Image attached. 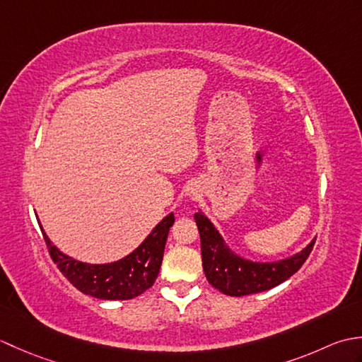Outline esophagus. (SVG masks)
<instances>
[{
	"label": "esophagus",
	"mask_w": 362,
	"mask_h": 362,
	"mask_svg": "<svg viewBox=\"0 0 362 362\" xmlns=\"http://www.w3.org/2000/svg\"><path fill=\"white\" fill-rule=\"evenodd\" d=\"M188 194H189V196H194V194H196V189H194V188H189V189H188Z\"/></svg>",
	"instance_id": "34e87169"
}]
</instances>
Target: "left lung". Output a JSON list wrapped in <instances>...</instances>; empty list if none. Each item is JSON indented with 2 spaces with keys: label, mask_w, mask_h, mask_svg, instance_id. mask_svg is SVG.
Returning <instances> with one entry per match:
<instances>
[{
  "label": "left lung",
  "mask_w": 362,
  "mask_h": 362,
  "mask_svg": "<svg viewBox=\"0 0 362 362\" xmlns=\"http://www.w3.org/2000/svg\"><path fill=\"white\" fill-rule=\"evenodd\" d=\"M201 235L202 266L206 280L222 294L241 297L279 286L303 266L313 250V240L296 255L274 263H257L236 255L204 213L194 214Z\"/></svg>",
  "instance_id": "left-lung-1"
}]
</instances>
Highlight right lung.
Wrapping results in <instances>:
<instances>
[{
	"label": "right lung",
	"mask_w": 362,
	"mask_h": 362,
	"mask_svg": "<svg viewBox=\"0 0 362 362\" xmlns=\"http://www.w3.org/2000/svg\"><path fill=\"white\" fill-rule=\"evenodd\" d=\"M174 221V214L169 213L132 253L107 264H88L65 255L38 226L52 261L76 289L103 300H129L141 296L156 281Z\"/></svg>",
	"instance_id": "1"
}]
</instances>
